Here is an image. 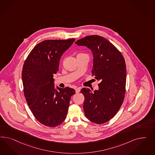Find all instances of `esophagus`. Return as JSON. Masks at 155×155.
Returning <instances> with one entry per match:
<instances>
[{
	"instance_id": "obj_1",
	"label": "esophagus",
	"mask_w": 155,
	"mask_h": 155,
	"mask_svg": "<svg viewBox=\"0 0 155 155\" xmlns=\"http://www.w3.org/2000/svg\"><path fill=\"white\" fill-rule=\"evenodd\" d=\"M81 89V87H77V88H76V89H75V92H76V93H80Z\"/></svg>"
}]
</instances>
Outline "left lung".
<instances>
[{
	"label": "left lung",
	"instance_id": "obj_1",
	"mask_svg": "<svg viewBox=\"0 0 155 155\" xmlns=\"http://www.w3.org/2000/svg\"><path fill=\"white\" fill-rule=\"evenodd\" d=\"M75 43L91 51L92 76L100 81L98 90H81L84 96V115L96 124L108 122L119 110L124 98L126 66L124 57L111 42L101 36H86Z\"/></svg>",
	"mask_w": 155,
	"mask_h": 155
}]
</instances>
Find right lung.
<instances>
[{"label": "right lung", "instance_id": "add662e5", "mask_svg": "<svg viewBox=\"0 0 155 155\" xmlns=\"http://www.w3.org/2000/svg\"><path fill=\"white\" fill-rule=\"evenodd\" d=\"M47 40L38 43L24 64V94L33 115L48 127H56L65 120L71 96L75 90L54 87L53 75L58 71L62 55L75 41Z\"/></svg>", "mask_w": 155, "mask_h": 155}]
</instances>
